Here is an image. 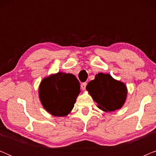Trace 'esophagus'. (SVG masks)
<instances>
[{
  "mask_svg": "<svg viewBox=\"0 0 156 156\" xmlns=\"http://www.w3.org/2000/svg\"><path fill=\"white\" fill-rule=\"evenodd\" d=\"M87 84V82H84V83H82V84H81V87H82V89H83V90H84V89H86Z\"/></svg>",
  "mask_w": 156,
  "mask_h": 156,
  "instance_id": "obj_1",
  "label": "esophagus"
}]
</instances>
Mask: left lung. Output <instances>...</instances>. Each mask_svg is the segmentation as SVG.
<instances>
[{
  "instance_id": "obj_1",
  "label": "left lung",
  "mask_w": 156,
  "mask_h": 156,
  "mask_svg": "<svg viewBox=\"0 0 156 156\" xmlns=\"http://www.w3.org/2000/svg\"><path fill=\"white\" fill-rule=\"evenodd\" d=\"M98 108L104 112H114L124 104L127 88L124 83L114 80L110 74L99 73L86 87Z\"/></svg>"
}]
</instances>
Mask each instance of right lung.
Wrapping results in <instances>:
<instances>
[{
	"mask_svg": "<svg viewBox=\"0 0 156 156\" xmlns=\"http://www.w3.org/2000/svg\"><path fill=\"white\" fill-rule=\"evenodd\" d=\"M80 92V84L72 74L58 72L44 78L39 87L40 101L55 116H65L74 107Z\"/></svg>",
	"mask_w": 156,
	"mask_h": 156,
	"instance_id": "obj_1",
	"label": "right lung"
}]
</instances>
